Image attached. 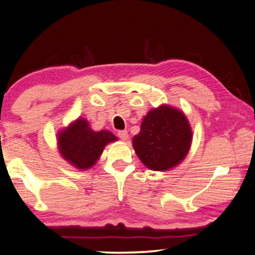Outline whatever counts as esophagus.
I'll use <instances>...</instances> for the list:
<instances>
[{
	"mask_svg": "<svg viewBox=\"0 0 255 255\" xmlns=\"http://www.w3.org/2000/svg\"><path fill=\"white\" fill-rule=\"evenodd\" d=\"M118 135L121 140H127L128 137V131L125 130H121L118 132Z\"/></svg>",
	"mask_w": 255,
	"mask_h": 255,
	"instance_id": "1",
	"label": "esophagus"
}]
</instances>
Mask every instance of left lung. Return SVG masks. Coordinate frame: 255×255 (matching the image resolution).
<instances>
[{
    "mask_svg": "<svg viewBox=\"0 0 255 255\" xmlns=\"http://www.w3.org/2000/svg\"><path fill=\"white\" fill-rule=\"evenodd\" d=\"M191 141L192 132L185 115L162 105L143 119L140 132L133 137V148L148 168L167 170L184 159Z\"/></svg>",
    "mask_w": 255,
    "mask_h": 255,
    "instance_id": "1",
    "label": "left lung"
}]
</instances>
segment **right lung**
Returning <instances> with one entry per match:
<instances>
[{
  "mask_svg": "<svg viewBox=\"0 0 255 255\" xmlns=\"http://www.w3.org/2000/svg\"><path fill=\"white\" fill-rule=\"evenodd\" d=\"M118 140L110 131L95 132L86 120L79 119L58 134V148L64 159L80 169L94 166L105 145Z\"/></svg>",
  "mask_w": 255,
  "mask_h": 255,
  "instance_id": "1",
  "label": "right lung"
}]
</instances>
